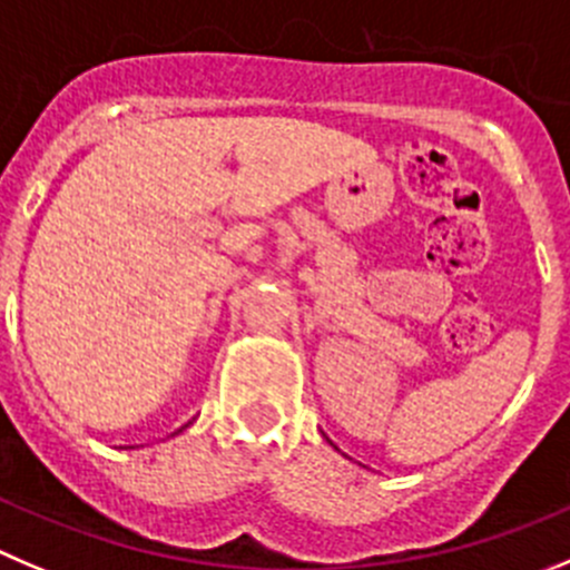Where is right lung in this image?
Masks as SVG:
<instances>
[{
  "label": "right lung",
  "mask_w": 570,
  "mask_h": 570,
  "mask_svg": "<svg viewBox=\"0 0 570 570\" xmlns=\"http://www.w3.org/2000/svg\"><path fill=\"white\" fill-rule=\"evenodd\" d=\"M184 428H187V425H184Z\"/></svg>",
  "instance_id": "1"
}]
</instances>
